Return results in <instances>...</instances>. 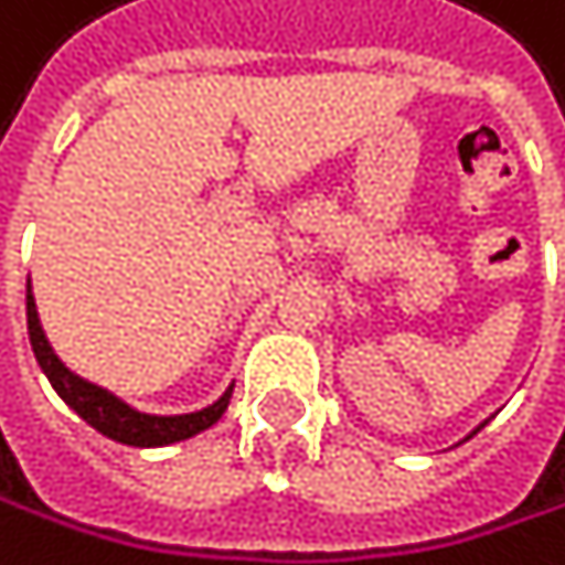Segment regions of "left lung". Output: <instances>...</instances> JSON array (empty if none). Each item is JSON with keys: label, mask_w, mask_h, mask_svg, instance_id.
<instances>
[{"label": "left lung", "mask_w": 565, "mask_h": 565, "mask_svg": "<svg viewBox=\"0 0 565 565\" xmlns=\"http://www.w3.org/2000/svg\"><path fill=\"white\" fill-rule=\"evenodd\" d=\"M484 424H488V420H484ZM484 424H481V427H484ZM481 427H478V430H481ZM478 430H475V434H478Z\"/></svg>", "instance_id": "1"}]
</instances>
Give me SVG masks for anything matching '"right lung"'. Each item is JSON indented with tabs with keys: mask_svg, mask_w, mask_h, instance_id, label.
<instances>
[{
	"mask_svg": "<svg viewBox=\"0 0 565 565\" xmlns=\"http://www.w3.org/2000/svg\"><path fill=\"white\" fill-rule=\"evenodd\" d=\"M26 324H30V345L33 355L40 362V369L46 373V380L53 383V390L60 393V399L67 403L81 420H87L97 434L111 437L118 444L128 447H166L175 440H189L203 430H210L230 406L233 386L210 406L196 409V414H175V417H156V414H141V409L128 406L125 399H118L115 393H107L104 386L87 383L84 376L71 373L67 365L60 362V355L53 352V345L43 335V324L36 315V301L26 280Z\"/></svg>",
	"mask_w": 565,
	"mask_h": 565,
	"instance_id": "add662e5",
	"label": "right lung"
}]
</instances>
